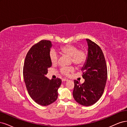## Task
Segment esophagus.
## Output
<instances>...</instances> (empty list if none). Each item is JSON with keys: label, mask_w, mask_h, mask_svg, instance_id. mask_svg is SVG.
Masks as SVG:
<instances>
[{"label": "esophagus", "mask_w": 127, "mask_h": 127, "mask_svg": "<svg viewBox=\"0 0 127 127\" xmlns=\"http://www.w3.org/2000/svg\"><path fill=\"white\" fill-rule=\"evenodd\" d=\"M68 81V80L67 79H62V81H63V82H65V81Z\"/></svg>", "instance_id": "esophagus-1"}]
</instances>
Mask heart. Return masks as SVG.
Segmentation results:
<instances>
[{
	"label": "heart",
	"instance_id": "b5f03b06",
	"mask_svg": "<svg viewBox=\"0 0 127 127\" xmlns=\"http://www.w3.org/2000/svg\"><path fill=\"white\" fill-rule=\"evenodd\" d=\"M77 47L74 45L67 44L62 46L60 48V53L62 55L70 57L72 62L76 65L83 64L87 59V55L84 51L77 50ZM50 59L52 64H56L58 61V55L54 50H51L50 55ZM74 70L73 67H63L61 69V72L65 75H68L69 73Z\"/></svg>",
	"mask_w": 127,
	"mask_h": 127
}]
</instances>
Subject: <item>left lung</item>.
<instances>
[{
  "label": "left lung",
  "mask_w": 127,
  "mask_h": 127,
  "mask_svg": "<svg viewBox=\"0 0 127 127\" xmlns=\"http://www.w3.org/2000/svg\"><path fill=\"white\" fill-rule=\"evenodd\" d=\"M86 40L88 56L81 68L85 81L83 84L74 81L73 95L77 103L88 107L95 103L103 93L107 80V67L101 48L90 39Z\"/></svg>",
  "instance_id": "8db88e82"
}]
</instances>
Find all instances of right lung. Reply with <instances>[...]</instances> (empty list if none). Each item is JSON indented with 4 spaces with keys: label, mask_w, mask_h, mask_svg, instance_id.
<instances>
[{
    "label": "right lung",
    "mask_w": 127,
    "mask_h": 127,
    "mask_svg": "<svg viewBox=\"0 0 127 127\" xmlns=\"http://www.w3.org/2000/svg\"><path fill=\"white\" fill-rule=\"evenodd\" d=\"M51 41L42 40L28 52L23 68L24 79L28 94L37 103L46 106L55 102L62 83L59 78L50 80L45 76L52 66L50 53Z\"/></svg>",
    "instance_id": "add662e5"
}]
</instances>
